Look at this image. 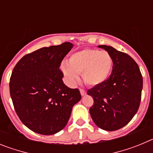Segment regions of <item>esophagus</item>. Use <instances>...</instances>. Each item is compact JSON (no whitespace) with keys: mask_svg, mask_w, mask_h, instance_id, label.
Segmentation results:
<instances>
[{"mask_svg":"<svg viewBox=\"0 0 153 153\" xmlns=\"http://www.w3.org/2000/svg\"><path fill=\"white\" fill-rule=\"evenodd\" d=\"M79 92H80V94L82 96H85V95H86V92L84 90H83V89H79Z\"/></svg>","mask_w":153,"mask_h":153,"instance_id":"esophagus-1","label":"esophagus"}]
</instances>
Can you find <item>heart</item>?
I'll use <instances>...</instances> for the list:
<instances>
[{
    "label": "heart",
    "mask_w": 153,
    "mask_h": 153,
    "mask_svg": "<svg viewBox=\"0 0 153 153\" xmlns=\"http://www.w3.org/2000/svg\"><path fill=\"white\" fill-rule=\"evenodd\" d=\"M113 58L109 53L96 49H84L73 53L68 63L61 64V70L67 80L74 83L78 80V74L89 86L103 83L110 75Z\"/></svg>",
    "instance_id": "obj_1"
}]
</instances>
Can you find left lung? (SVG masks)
<instances>
[{
	"label": "left lung",
	"mask_w": 153,
	"mask_h": 153,
	"mask_svg": "<svg viewBox=\"0 0 153 153\" xmlns=\"http://www.w3.org/2000/svg\"><path fill=\"white\" fill-rule=\"evenodd\" d=\"M113 58L109 77L87 91L93 99L90 113L100 129L115 131L125 126L137 113L141 101L143 76L140 67L129 55L113 47L100 45Z\"/></svg>",
	"instance_id": "obj_1"
}]
</instances>
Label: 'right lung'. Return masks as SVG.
<instances>
[{"mask_svg":"<svg viewBox=\"0 0 153 153\" xmlns=\"http://www.w3.org/2000/svg\"><path fill=\"white\" fill-rule=\"evenodd\" d=\"M73 46L65 42L40 48L23 56L12 71L9 86L13 107L21 122L36 133L62 130L80 100L79 90L63 83L60 70Z\"/></svg>","mask_w":153,"mask_h":153,"instance_id":"obj_1","label":"right lung"}]
</instances>
